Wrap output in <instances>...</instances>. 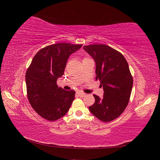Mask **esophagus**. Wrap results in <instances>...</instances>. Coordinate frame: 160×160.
<instances>
[{"label": "esophagus", "mask_w": 160, "mask_h": 160, "mask_svg": "<svg viewBox=\"0 0 160 160\" xmlns=\"http://www.w3.org/2000/svg\"><path fill=\"white\" fill-rule=\"evenodd\" d=\"M77 94H78V96H80L81 98L84 97L86 96V93H84L83 92H81V91H78V92H77Z\"/></svg>", "instance_id": "1"}]
</instances>
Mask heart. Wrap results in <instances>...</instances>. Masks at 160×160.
Returning a JSON list of instances; mask_svg holds the SVG:
<instances>
[{
  "label": "heart",
  "mask_w": 160,
  "mask_h": 160,
  "mask_svg": "<svg viewBox=\"0 0 160 160\" xmlns=\"http://www.w3.org/2000/svg\"><path fill=\"white\" fill-rule=\"evenodd\" d=\"M87 58H84V59H87Z\"/></svg>",
  "instance_id": "1"
}]
</instances>
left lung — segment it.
<instances>
[{"mask_svg":"<svg viewBox=\"0 0 160 160\" xmlns=\"http://www.w3.org/2000/svg\"><path fill=\"white\" fill-rule=\"evenodd\" d=\"M83 49L95 60L96 79L104 90L102 98L93 95L96 101L89 111L101 121L113 120L123 113L130 99L132 77L127 61L121 53L104 44L84 46Z\"/></svg>","mask_w":160,"mask_h":160,"instance_id":"8db88e82","label":"left lung"}]
</instances>
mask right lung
<instances>
[{
	"mask_svg": "<svg viewBox=\"0 0 160 160\" xmlns=\"http://www.w3.org/2000/svg\"><path fill=\"white\" fill-rule=\"evenodd\" d=\"M82 45L63 42L47 46L37 53L25 75L27 93L30 104L37 113L49 121L63 117L75 98V91L57 85L64 74L69 56Z\"/></svg>",
	"mask_w": 160,
	"mask_h": 160,
	"instance_id": "obj_1",
	"label": "right lung"
}]
</instances>
